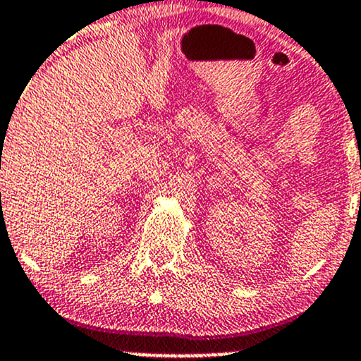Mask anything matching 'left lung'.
Listing matches in <instances>:
<instances>
[{"label":"left lung","instance_id":"obj_1","mask_svg":"<svg viewBox=\"0 0 361 361\" xmlns=\"http://www.w3.org/2000/svg\"><path fill=\"white\" fill-rule=\"evenodd\" d=\"M360 200H361V192H360Z\"/></svg>","mask_w":361,"mask_h":361}]
</instances>
